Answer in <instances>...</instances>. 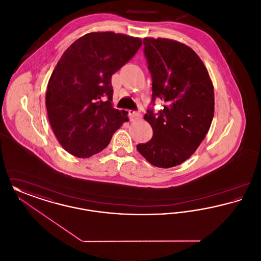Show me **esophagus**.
<instances>
[{
  "label": "esophagus",
  "instance_id": "34e87169",
  "mask_svg": "<svg viewBox=\"0 0 261 261\" xmlns=\"http://www.w3.org/2000/svg\"><path fill=\"white\" fill-rule=\"evenodd\" d=\"M129 115L131 116V118L132 119H135V118H138V117H140L141 116V112L140 111H129Z\"/></svg>",
  "mask_w": 261,
  "mask_h": 261
}]
</instances>
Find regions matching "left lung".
<instances>
[{
  "label": "left lung",
  "instance_id": "1",
  "mask_svg": "<svg viewBox=\"0 0 261 261\" xmlns=\"http://www.w3.org/2000/svg\"><path fill=\"white\" fill-rule=\"evenodd\" d=\"M144 55L152 80L151 105L145 119L153 135L137 145L152 165L169 168L187 161L207 134L214 114V90L199 56L186 45L169 39L145 38Z\"/></svg>",
  "mask_w": 261,
  "mask_h": 261
}]
</instances>
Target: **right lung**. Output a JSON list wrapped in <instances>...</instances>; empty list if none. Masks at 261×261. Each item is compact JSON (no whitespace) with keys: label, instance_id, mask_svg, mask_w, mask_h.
<instances>
[{"label":"right lung","instance_id":"add662e5","mask_svg":"<svg viewBox=\"0 0 261 261\" xmlns=\"http://www.w3.org/2000/svg\"><path fill=\"white\" fill-rule=\"evenodd\" d=\"M142 46L140 38L92 32L63 53L50 75L46 107L62 148L87 159L107 148L127 112L112 108V76Z\"/></svg>","mask_w":261,"mask_h":261}]
</instances>
